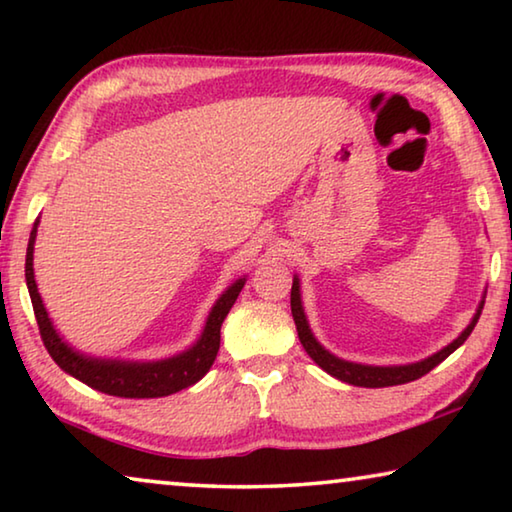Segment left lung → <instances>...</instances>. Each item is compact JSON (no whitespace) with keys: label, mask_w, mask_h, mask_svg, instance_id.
I'll list each match as a JSON object with an SVG mask.
<instances>
[{"label":"left lung","mask_w":512,"mask_h":512,"mask_svg":"<svg viewBox=\"0 0 512 512\" xmlns=\"http://www.w3.org/2000/svg\"><path fill=\"white\" fill-rule=\"evenodd\" d=\"M483 302L485 300L479 302V309H476L474 318L470 320V325L463 329L461 336H458V339H454L449 345H445L443 350L431 354V357L422 359L418 363H409V366H363V363H352V361L334 357L332 352H327L323 345L316 341V336L311 334V329H309L305 309H302L298 275L293 277V287H291V314H293V320H296L298 339L302 343V348H305L309 357L314 359L318 366L327 372V375L341 379V381H345V384L363 386V388L397 386V384H406V381H413V379H420L422 375H427L429 370L436 368L438 363H443L449 354H452L456 348H461V345L467 341V336L472 334L476 320H479V316H481Z\"/></svg>","instance_id":"8db88e82"}]
</instances>
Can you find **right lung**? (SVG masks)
Returning <instances> with one entry per match:
<instances>
[{
  "label": "right lung",
  "instance_id": "right-lung-1",
  "mask_svg": "<svg viewBox=\"0 0 512 512\" xmlns=\"http://www.w3.org/2000/svg\"><path fill=\"white\" fill-rule=\"evenodd\" d=\"M38 223L40 221L33 223L29 237L24 275H27V287L33 311H36L42 343H45L51 359H54L67 375L83 381V384H88L94 391L115 397H135V400L178 393L205 377V372L212 368V363L216 359V352H219L223 320L228 316L232 305H235L239 291L244 289L246 277L232 282L230 287L221 293V298L214 302L210 316H207L203 334L198 336V341L192 348L176 354V357L160 361H119L88 357V354H81L74 348H69V345L60 339V334L56 332L54 323H51L45 305H42L36 275H33V244H36Z\"/></svg>",
  "mask_w": 512,
  "mask_h": 512
}]
</instances>
